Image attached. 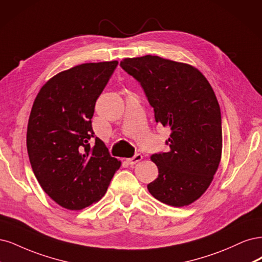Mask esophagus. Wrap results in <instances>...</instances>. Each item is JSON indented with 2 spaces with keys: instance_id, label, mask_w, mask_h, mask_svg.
Segmentation results:
<instances>
[{
  "instance_id": "1",
  "label": "esophagus",
  "mask_w": 262,
  "mask_h": 262,
  "mask_svg": "<svg viewBox=\"0 0 262 262\" xmlns=\"http://www.w3.org/2000/svg\"><path fill=\"white\" fill-rule=\"evenodd\" d=\"M141 160H142V156H141L140 154H137V155H135L133 158L127 159V162H128L130 165H134V164L138 163L139 161H141Z\"/></svg>"
}]
</instances>
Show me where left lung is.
I'll list each match as a JSON object with an SVG mask.
<instances>
[{
	"instance_id": "1",
	"label": "left lung",
	"mask_w": 262,
	"mask_h": 262,
	"mask_svg": "<svg viewBox=\"0 0 262 262\" xmlns=\"http://www.w3.org/2000/svg\"><path fill=\"white\" fill-rule=\"evenodd\" d=\"M121 67L141 85L156 122L171 129L168 152L151 156L159 175L149 192L168 206L192 204L221 160V111L212 87L196 67L156 55L124 58Z\"/></svg>"
}]
</instances>
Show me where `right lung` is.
I'll return each instance as SVG.
<instances>
[{
    "label": "right lung",
    "mask_w": 262,
    "mask_h": 262,
    "mask_svg": "<svg viewBox=\"0 0 262 262\" xmlns=\"http://www.w3.org/2000/svg\"><path fill=\"white\" fill-rule=\"evenodd\" d=\"M117 64L86 63L58 73L33 102L27 127L29 161L42 189L65 209L81 210L100 200L121 166L91 126L96 101Z\"/></svg>",
    "instance_id": "1"
}]
</instances>
